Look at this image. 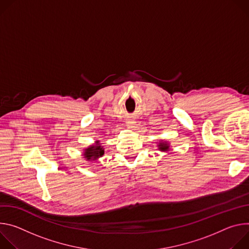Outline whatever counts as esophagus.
Returning a JSON list of instances; mask_svg holds the SVG:
<instances>
[{"label": "esophagus", "mask_w": 249, "mask_h": 249, "mask_svg": "<svg viewBox=\"0 0 249 249\" xmlns=\"http://www.w3.org/2000/svg\"><path fill=\"white\" fill-rule=\"evenodd\" d=\"M126 125H127L128 127H134L135 124H134V122H131V121H129V122H127V123H126Z\"/></svg>", "instance_id": "obj_1"}]
</instances>
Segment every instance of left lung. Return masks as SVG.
Returning a JSON list of instances; mask_svg holds the SVG:
<instances>
[{"instance_id":"1","label":"left lung","mask_w":249,"mask_h":249,"mask_svg":"<svg viewBox=\"0 0 249 249\" xmlns=\"http://www.w3.org/2000/svg\"><path fill=\"white\" fill-rule=\"evenodd\" d=\"M157 147L161 152H169L171 148L169 142L166 141H159V142H157Z\"/></svg>"}]
</instances>
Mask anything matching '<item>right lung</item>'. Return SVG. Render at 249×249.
I'll list each match as a JSON object with an SVG mask.
<instances>
[{
	"label": "right lung",
	"mask_w": 249,
	"mask_h": 249,
	"mask_svg": "<svg viewBox=\"0 0 249 249\" xmlns=\"http://www.w3.org/2000/svg\"><path fill=\"white\" fill-rule=\"evenodd\" d=\"M105 154V148L102 145L101 142L96 141L94 144L89 145L88 147L84 148L83 151V156H84L86 161H98L101 157H103Z\"/></svg>",
	"instance_id": "obj_1"
}]
</instances>
